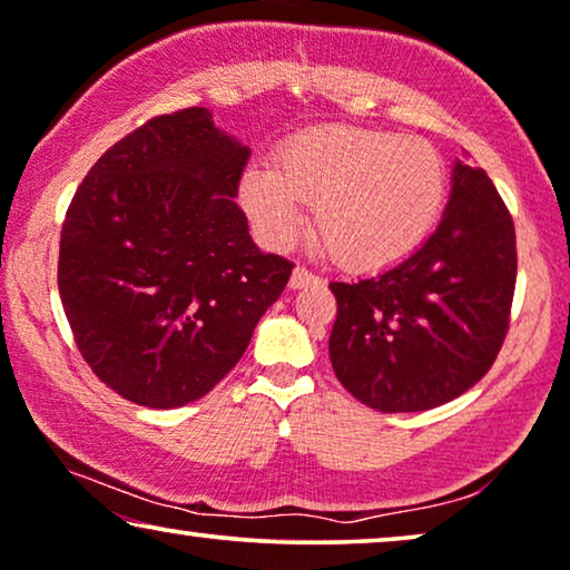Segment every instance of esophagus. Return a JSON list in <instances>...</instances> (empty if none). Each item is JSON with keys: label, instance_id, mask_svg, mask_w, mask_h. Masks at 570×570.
I'll return each mask as SVG.
<instances>
[{"label": "esophagus", "instance_id": "34e87169", "mask_svg": "<svg viewBox=\"0 0 570 570\" xmlns=\"http://www.w3.org/2000/svg\"><path fill=\"white\" fill-rule=\"evenodd\" d=\"M309 284H320V276H315L307 268L296 266L292 271V278H288V288H304V286H309Z\"/></svg>", "mask_w": 570, "mask_h": 570}]
</instances>
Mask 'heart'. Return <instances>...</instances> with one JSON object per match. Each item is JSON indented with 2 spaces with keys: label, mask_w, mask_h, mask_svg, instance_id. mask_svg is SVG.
Returning <instances> with one entry per match:
<instances>
[{
  "label": "heart",
  "mask_w": 570,
  "mask_h": 570,
  "mask_svg": "<svg viewBox=\"0 0 570 570\" xmlns=\"http://www.w3.org/2000/svg\"><path fill=\"white\" fill-rule=\"evenodd\" d=\"M446 196L434 147L358 126L309 128L288 139L276 167L253 165L239 198L271 245L302 227V204H315V232L343 266L380 271L407 258L434 232Z\"/></svg>",
  "instance_id": "obj_1"
}]
</instances>
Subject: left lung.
Returning a JSON list of instances; mask_svg holds the SVG:
<instances>
[{"instance_id":"left-lung-1","label":"left lung","mask_w":570,"mask_h":570,"mask_svg":"<svg viewBox=\"0 0 570 570\" xmlns=\"http://www.w3.org/2000/svg\"><path fill=\"white\" fill-rule=\"evenodd\" d=\"M517 284L514 222L485 170L454 159L434 235L395 266L333 282V372L382 413H419L485 376L509 331Z\"/></svg>"}]
</instances>
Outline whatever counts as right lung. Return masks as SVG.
I'll return each mask as SVG.
<instances>
[{
	"label": "right lung",
	"mask_w": 570,
	"mask_h": 570,
	"mask_svg": "<svg viewBox=\"0 0 570 570\" xmlns=\"http://www.w3.org/2000/svg\"><path fill=\"white\" fill-rule=\"evenodd\" d=\"M250 147L208 108L114 144L71 198L59 294L100 382L147 407L204 397L243 358L292 263L263 253L235 204Z\"/></svg>",
	"instance_id": "obj_1"
}]
</instances>
